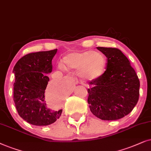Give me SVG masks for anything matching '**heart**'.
<instances>
[{
    "label": "heart",
    "instance_id": "obj_1",
    "mask_svg": "<svg viewBox=\"0 0 151 151\" xmlns=\"http://www.w3.org/2000/svg\"><path fill=\"white\" fill-rule=\"evenodd\" d=\"M61 65L65 70H79V76L81 79L92 81L103 74L106 60L97 52H73L63 57Z\"/></svg>",
    "mask_w": 151,
    "mask_h": 151
}]
</instances>
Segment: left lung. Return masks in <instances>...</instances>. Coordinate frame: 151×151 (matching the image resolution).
<instances>
[{"label":"left lung","instance_id":"1","mask_svg":"<svg viewBox=\"0 0 151 151\" xmlns=\"http://www.w3.org/2000/svg\"><path fill=\"white\" fill-rule=\"evenodd\" d=\"M107 57L106 70L89 82L88 103L90 111L102 120H116L127 115L136 106L139 80L129 60L117 48L97 47Z\"/></svg>","mask_w":151,"mask_h":151}]
</instances>
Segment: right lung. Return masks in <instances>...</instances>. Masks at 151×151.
<instances>
[{
	"label": "right lung",
	"mask_w": 151,
	"mask_h": 151,
	"mask_svg": "<svg viewBox=\"0 0 151 151\" xmlns=\"http://www.w3.org/2000/svg\"><path fill=\"white\" fill-rule=\"evenodd\" d=\"M57 49L29 53L20 59L14 67V101L21 117L35 126H47L59 119L62 110L47 106L45 92L51 73L52 60Z\"/></svg>",
	"instance_id": "obj_1"
}]
</instances>
